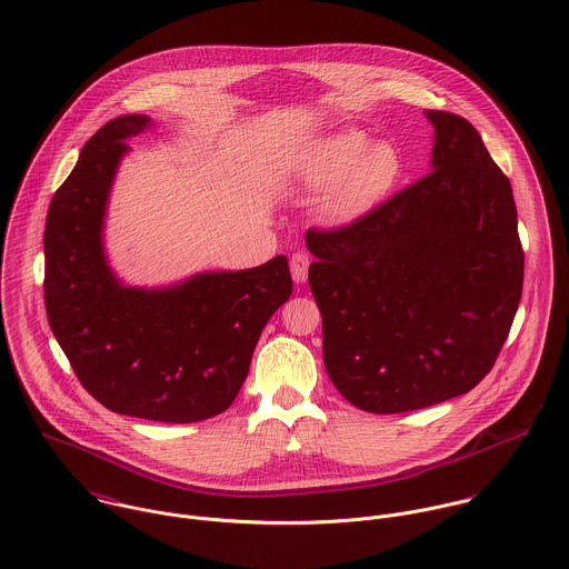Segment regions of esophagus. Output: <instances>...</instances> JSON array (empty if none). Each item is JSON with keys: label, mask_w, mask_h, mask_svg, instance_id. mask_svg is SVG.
Masks as SVG:
<instances>
[{"label": "esophagus", "mask_w": 569, "mask_h": 569, "mask_svg": "<svg viewBox=\"0 0 569 569\" xmlns=\"http://www.w3.org/2000/svg\"><path fill=\"white\" fill-rule=\"evenodd\" d=\"M308 268H310V254L306 250H299L290 257V272L297 283H303L308 279Z\"/></svg>", "instance_id": "esophagus-1"}]
</instances>
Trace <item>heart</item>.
I'll return each instance as SVG.
<instances>
[{"instance_id":"obj_1","label":"heart","mask_w":569,"mask_h":569,"mask_svg":"<svg viewBox=\"0 0 569 569\" xmlns=\"http://www.w3.org/2000/svg\"><path fill=\"white\" fill-rule=\"evenodd\" d=\"M292 179L326 188L319 212L330 223H348L372 210L395 188L401 174V154L388 143L370 146L357 128H339L308 139L288 159Z\"/></svg>"}]
</instances>
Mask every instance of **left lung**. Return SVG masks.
Segmentation results:
<instances>
[{
	"mask_svg": "<svg viewBox=\"0 0 569 569\" xmlns=\"http://www.w3.org/2000/svg\"><path fill=\"white\" fill-rule=\"evenodd\" d=\"M432 172L339 228H310L323 363L355 408L399 415L470 392L523 292L510 179L477 128L428 110Z\"/></svg>",
	"mask_w": 569,
	"mask_h": 569,
	"instance_id": "obj_1",
	"label": "left lung"
}]
</instances>
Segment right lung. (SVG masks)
<instances>
[{"label": "right lung", "mask_w": 569, "mask_h": 569, "mask_svg": "<svg viewBox=\"0 0 569 569\" xmlns=\"http://www.w3.org/2000/svg\"><path fill=\"white\" fill-rule=\"evenodd\" d=\"M146 114L103 123L57 188L43 230V299L54 339L81 386L108 410L161 423H197L237 399L268 319L290 299L283 254L237 272H203L143 290L110 272L101 228L123 139Z\"/></svg>", "instance_id": "right-lung-1"}]
</instances>
